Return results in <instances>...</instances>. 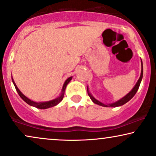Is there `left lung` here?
Masks as SVG:
<instances>
[{
	"label": "left lung",
	"mask_w": 156,
	"mask_h": 156,
	"mask_svg": "<svg viewBox=\"0 0 156 156\" xmlns=\"http://www.w3.org/2000/svg\"><path fill=\"white\" fill-rule=\"evenodd\" d=\"M142 76H143V68H142V71H141V75H140V78H139L138 81L136 82V85L134 86V87L133 88L132 91H130L129 94H127L124 97H123V98L120 99V100L118 101V102H114V103H112V104H109V105H105L103 104V103L99 102L98 100H97L96 99H94V97L91 96V94L89 92V91H88V89H87V91H88V94H89V96L90 98H91V100L93 101L94 103H95V104H97L99 105L100 106H103V107H119V106H121L123 105L126 104V102H128L129 100H130L134 96L135 94L136 93V91H137V90L139 89V87H140V83H141V80L142 79Z\"/></svg>",
	"instance_id": "1"
}]
</instances>
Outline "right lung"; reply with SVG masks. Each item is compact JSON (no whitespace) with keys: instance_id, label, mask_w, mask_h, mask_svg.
<instances>
[{"instance_id":"obj_1","label":"right lung","mask_w":156,"mask_h":156,"mask_svg":"<svg viewBox=\"0 0 156 156\" xmlns=\"http://www.w3.org/2000/svg\"><path fill=\"white\" fill-rule=\"evenodd\" d=\"M71 79H72V77H70V78H68L66 80H65V83H64V85H63L62 91L61 95H60V96L58 97V98L54 99V100L48 101V102H33V101L30 100V99H28L27 97H26L25 96H24L23 94H22L21 91L19 90L17 86H16V85L14 83V80H12V81H13V83H14V85L15 86V89H16V91H17V93L19 94V95H20V97H21V98L23 99L24 102H25L26 103H27V104L30 105L35 107V108H39V109H46V108H51V107L57 105L59 104V103L61 102L62 100V99L64 97V94H65V89H66V86L67 85V83H68L70 81Z\"/></svg>"}]
</instances>
